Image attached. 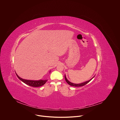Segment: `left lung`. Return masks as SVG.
Listing matches in <instances>:
<instances>
[{"label": "left lung", "instance_id": "1", "mask_svg": "<svg viewBox=\"0 0 120 120\" xmlns=\"http://www.w3.org/2000/svg\"><path fill=\"white\" fill-rule=\"evenodd\" d=\"M94 77H93L91 79H90V80H89V81H87L86 82H85L84 83H81V84H73L72 83H71L70 82V81H69L67 79L66 76H65V80L66 81V82L68 83V84L70 86H75V87H80V86H85L86 85L87 83H88Z\"/></svg>", "mask_w": 120, "mask_h": 120}]
</instances>
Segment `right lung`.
<instances>
[{
	"label": "right lung",
	"instance_id": "add662e5",
	"mask_svg": "<svg viewBox=\"0 0 120 120\" xmlns=\"http://www.w3.org/2000/svg\"><path fill=\"white\" fill-rule=\"evenodd\" d=\"M16 75L17 76L18 78L21 80L22 82L26 84V85L28 86H32V87H40L41 86L44 85L46 82L48 80H26V79H24L20 77H19L17 75V73Z\"/></svg>",
	"mask_w": 120,
	"mask_h": 120
}]
</instances>
